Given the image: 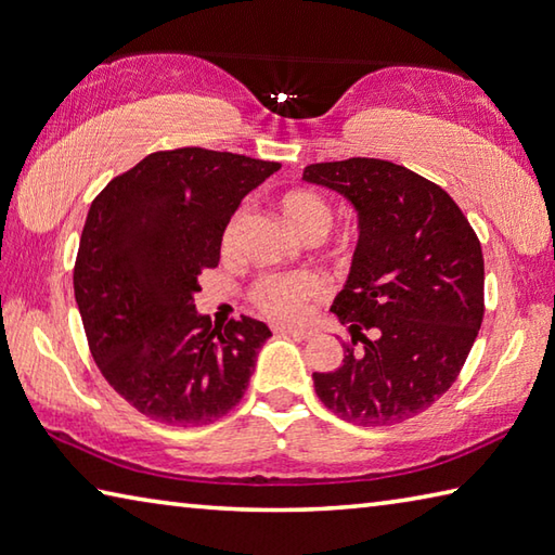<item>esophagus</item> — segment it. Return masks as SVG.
Instances as JSON below:
<instances>
[{"label": "esophagus", "instance_id": "1", "mask_svg": "<svg viewBox=\"0 0 555 555\" xmlns=\"http://www.w3.org/2000/svg\"><path fill=\"white\" fill-rule=\"evenodd\" d=\"M275 333H287V336H295V338H309L311 331L305 326H289V323H275L273 326Z\"/></svg>", "mask_w": 555, "mask_h": 555}]
</instances>
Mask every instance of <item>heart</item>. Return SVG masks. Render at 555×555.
<instances>
[{
  "mask_svg": "<svg viewBox=\"0 0 555 555\" xmlns=\"http://www.w3.org/2000/svg\"><path fill=\"white\" fill-rule=\"evenodd\" d=\"M278 210L285 217V222L295 229L297 234L307 238H319L326 234L331 224V207L319 193L309 188H289V191L278 195ZM238 227H242V212H234L227 219L222 229V246L224 254L234 248ZM326 295V282L309 270H297V273H268L260 275L254 287H250V301L258 311H263L270 319L295 321L307 311L309 301Z\"/></svg>",
  "mask_w": 555,
  "mask_h": 555,
  "instance_id": "heart-1",
  "label": "heart"
}]
</instances>
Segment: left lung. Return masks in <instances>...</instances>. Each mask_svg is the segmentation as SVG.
Returning a JSON list of instances; mask_svg holds the SVG:
<instances>
[{"label": "left lung", "mask_w": 555, "mask_h": 555, "mask_svg": "<svg viewBox=\"0 0 555 555\" xmlns=\"http://www.w3.org/2000/svg\"><path fill=\"white\" fill-rule=\"evenodd\" d=\"M301 179L348 197L360 227L331 307L352 343L338 370L313 372V389L352 425L403 423L440 399L472 352L486 311L478 236L447 191L399 164L352 156L311 164Z\"/></svg>", "instance_id": "8db88e82"}]
</instances>
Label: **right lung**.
I'll use <instances>...</instances> for the list:
<instances>
[{
    "instance_id": "1",
    "label": "right lung",
    "mask_w": 555,
    "mask_h": 555,
    "mask_svg": "<svg viewBox=\"0 0 555 555\" xmlns=\"http://www.w3.org/2000/svg\"><path fill=\"white\" fill-rule=\"evenodd\" d=\"M280 169L244 154L154 152L91 203L75 297L101 374L156 423L207 425L242 401L273 333L242 317L224 331L195 311L201 273L244 197Z\"/></svg>"
}]
</instances>
